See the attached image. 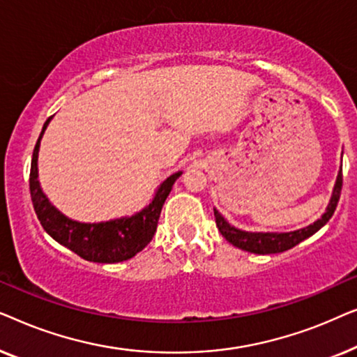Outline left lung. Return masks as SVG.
<instances>
[{"label":"left lung","instance_id":"1","mask_svg":"<svg viewBox=\"0 0 357 357\" xmlns=\"http://www.w3.org/2000/svg\"><path fill=\"white\" fill-rule=\"evenodd\" d=\"M341 185H343V169L340 167L338 177H336L333 193H331L330 203L326 206L325 213L321 214L320 219H317L310 226L297 229V231L291 232H248L242 231V229L234 227L232 224L227 222V219L222 216L221 213L214 208V218H216V226L219 232L222 234V237L227 242H231L234 247L241 248V250L258 253V255H270V253H281L289 250V248L296 247L297 243H301L305 238L314 236L317 231H320L326 222L330 221V218L333 216L336 204L340 202L341 195Z\"/></svg>","mask_w":357,"mask_h":357}]
</instances>
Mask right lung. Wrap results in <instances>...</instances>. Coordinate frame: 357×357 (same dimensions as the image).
I'll use <instances>...</instances> for the list:
<instances>
[{"instance_id": "add662e5", "label": "right lung", "mask_w": 357, "mask_h": 357, "mask_svg": "<svg viewBox=\"0 0 357 357\" xmlns=\"http://www.w3.org/2000/svg\"><path fill=\"white\" fill-rule=\"evenodd\" d=\"M52 116L43 125L42 133L33 148L31 180H29L32 204L42 227L53 241L70 248L71 252L87 261L119 263L130 260L153 241L155 229H158L160 209H162L165 198L169 197L175 180L182 175V170L165 178L154 192V197L148 206L131 216L100 222L75 221V219L65 216L56 206H53L38 182V151H40L42 136Z\"/></svg>"}]
</instances>
